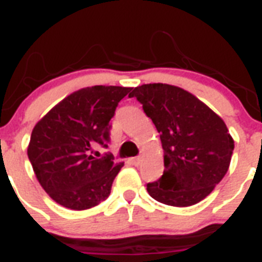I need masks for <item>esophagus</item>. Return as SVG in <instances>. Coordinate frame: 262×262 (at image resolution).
<instances>
[{"label": "esophagus", "mask_w": 262, "mask_h": 262, "mask_svg": "<svg viewBox=\"0 0 262 262\" xmlns=\"http://www.w3.org/2000/svg\"><path fill=\"white\" fill-rule=\"evenodd\" d=\"M130 162L133 165H136V166H138V165L141 164V157H133V158H130Z\"/></svg>", "instance_id": "34e87169"}]
</instances>
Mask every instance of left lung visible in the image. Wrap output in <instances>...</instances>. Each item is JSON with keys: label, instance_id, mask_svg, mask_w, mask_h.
Wrapping results in <instances>:
<instances>
[{"label": "left lung", "instance_id": "8db88e82", "mask_svg": "<svg viewBox=\"0 0 262 262\" xmlns=\"http://www.w3.org/2000/svg\"><path fill=\"white\" fill-rule=\"evenodd\" d=\"M157 127L164 149V174L149 182L150 197L165 205H194L224 179L234 141L223 118L192 93L168 83L133 89Z\"/></svg>", "mask_w": 262, "mask_h": 262}]
</instances>
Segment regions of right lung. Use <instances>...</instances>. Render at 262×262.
Segmentation results:
<instances>
[{
    "instance_id": "right-lung-1",
    "label": "right lung",
    "mask_w": 262,
    "mask_h": 262,
    "mask_svg": "<svg viewBox=\"0 0 262 262\" xmlns=\"http://www.w3.org/2000/svg\"><path fill=\"white\" fill-rule=\"evenodd\" d=\"M132 88H83L69 94L34 126L28 157L41 186L57 204L73 210L98 205L111 194L124 162L113 156L94 157L107 148L111 120Z\"/></svg>"
}]
</instances>
